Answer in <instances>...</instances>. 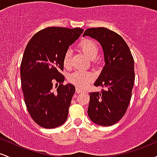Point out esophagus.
Segmentation results:
<instances>
[{
  "mask_svg": "<svg viewBox=\"0 0 157 157\" xmlns=\"http://www.w3.org/2000/svg\"><path fill=\"white\" fill-rule=\"evenodd\" d=\"M76 92H77V94H80V93L84 92V91H83V90H82L81 89H80V88L77 87V88H76Z\"/></svg>",
  "mask_w": 157,
  "mask_h": 157,
  "instance_id": "esophagus-1",
  "label": "esophagus"
}]
</instances>
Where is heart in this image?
Masks as SVG:
<instances>
[{
    "label": "heart",
    "mask_w": 157,
    "mask_h": 157,
    "mask_svg": "<svg viewBox=\"0 0 157 157\" xmlns=\"http://www.w3.org/2000/svg\"><path fill=\"white\" fill-rule=\"evenodd\" d=\"M80 49L88 56L91 60H94L99 54V48L95 41L91 39H84L80 42ZM71 56L72 52L71 50L68 49L65 53L63 57V65L66 68H69L71 66ZM94 76L92 73L89 71H77L70 75L68 80L71 83L79 88H85L94 80Z\"/></svg>",
    "instance_id": "heart-1"
}]
</instances>
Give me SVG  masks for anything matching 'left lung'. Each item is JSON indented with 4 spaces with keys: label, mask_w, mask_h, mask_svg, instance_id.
<instances>
[{
    "label": "left lung",
    "mask_w": 157,
    "mask_h": 157,
    "mask_svg": "<svg viewBox=\"0 0 157 157\" xmlns=\"http://www.w3.org/2000/svg\"><path fill=\"white\" fill-rule=\"evenodd\" d=\"M82 36H89L100 43L105 63L94 86L106 89L89 93L88 115L99 125H114L122 118L130 103L135 79L134 58L123 38L109 29L90 28Z\"/></svg>",
    "instance_id": "8db88e82"
}]
</instances>
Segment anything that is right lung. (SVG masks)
<instances>
[{
  "mask_svg": "<svg viewBox=\"0 0 157 157\" xmlns=\"http://www.w3.org/2000/svg\"><path fill=\"white\" fill-rule=\"evenodd\" d=\"M83 29L47 27L29 41L21 61V86L27 110L32 120L45 128L64 123L75 87L63 85V57ZM59 86L53 90V82Z\"/></svg>",
  "mask_w": 157,
  "mask_h": 157,
  "instance_id": "add662e5",
  "label": "right lung"
}]
</instances>
